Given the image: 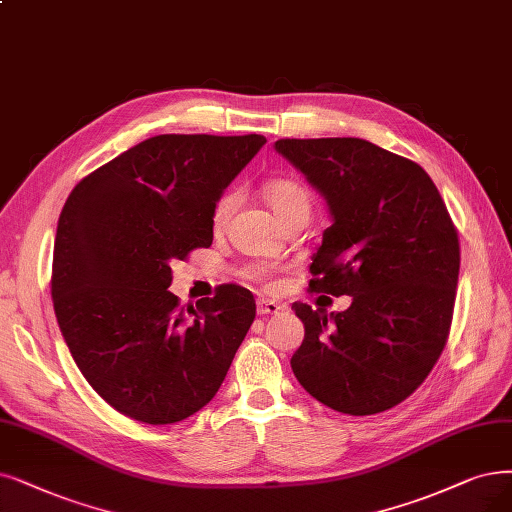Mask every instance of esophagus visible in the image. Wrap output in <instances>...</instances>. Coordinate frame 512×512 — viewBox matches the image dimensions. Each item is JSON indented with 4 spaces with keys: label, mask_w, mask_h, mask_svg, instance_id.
Listing matches in <instances>:
<instances>
[{
    "label": "esophagus",
    "mask_w": 512,
    "mask_h": 512,
    "mask_svg": "<svg viewBox=\"0 0 512 512\" xmlns=\"http://www.w3.org/2000/svg\"><path fill=\"white\" fill-rule=\"evenodd\" d=\"M281 311V304H277L275 300H258V315H277Z\"/></svg>",
    "instance_id": "esophagus-1"
}]
</instances>
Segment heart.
<instances>
[{"label": "heart", "mask_w": 512, "mask_h": 512, "mask_svg": "<svg viewBox=\"0 0 512 512\" xmlns=\"http://www.w3.org/2000/svg\"><path fill=\"white\" fill-rule=\"evenodd\" d=\"M264 195H267L273 212L279 218H285L290 212L298 210V208H311V197L306 193V189L300 185V182L292 180V178H273L264 185ZM237 203V191H224L212 208V227L214 229H222L227 224L233 208ZM245 277L252 281H260L267 283L269 288L273 285V281H269V271L262 267H250L245 269Z\"/></svg>", "instance_id": "heart-1"}]
</instances>
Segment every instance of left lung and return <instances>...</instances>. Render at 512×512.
Returning <instances> with one entry per match:
<instances>
[{
    "label": "left lung",
    "mask_w": 512,
    "mask_h": 512,
    "mask_svg": "<svg viewBox=\"0 0 512 512\" xmlns=\"http://www.w3.org/2000/svg\"><path fill=\"white\" fill-rule=\"evenodd\" d=\"M275 149L321 191L334 216L311 264L309 290L351 296L330 319L292 309L304 340L292 370L336 412L372 416L431 374L454 317L458 231L416 161L361 138H281Z\"/></svg>",
    "instance_id": "1"
}]
</instances>
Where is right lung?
Masks as SVG:
<instances>
[{"instance_id": "right-lung-1", "label": "right lung", "mask_w": 512, "mask_h": 512, "mask_svg": "<svg viewBox=\"0 0 512 512\" xmlns=\"http://www.w3.org/2000/svg\"><path fill=\"white\" fill-rule=\"evenodd\" d=\"M264 142L159 134L71 191L54 239V313L79 372L119 414L172 424L218 393L254 296L227 283L185 311L168 290L172 264L210 248L216 199Z\"/></svg>"}]
</instances>
